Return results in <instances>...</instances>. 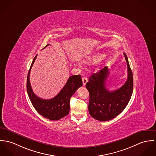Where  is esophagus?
<instances>
[{
    "instance_id": "obj_1",
    "label": "esophagus",
    "mask_w": 156,
    "mask_h": 156,
    "mask_svg": "<svg viewBox=\"0 0 156 156\" xmlns=\"http://www.w3.org/2000/svg\"><path fill=\"white\" fill-rule=\"evenodd\" d=\"M82 80H83V86H85L86 84L87 83V81H88V79H87V78L86 77V76H84V77H83Z\"/></svg>"
}]
</instances>
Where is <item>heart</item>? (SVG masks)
<instances>
[{"label": "heart", "mask_w": 156, "mask_h": 156, "mask_svg": "<svg viewBox=\"0 0 156 156\" xmlns=\"http://www.w3.org/2000/svg\"><path fill=\"white\" fill-rule=\"evenodd\" d=\"M104 54L101 53H96L95 54H93L92 55H90L87 57L84 60V62L86 63H93L96 62L100 59H101L104 57Z\"/></svg>", "instance_id": "obj_1"}]
</instances>
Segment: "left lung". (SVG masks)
<instances>
[{
	"label": "left lung",
	"instance_id": "obj_1",
	"mask_svg": "<svg viewBox=\"0 0 156 156\" xmlns=\"http://www.w3.org/2000/svg\"><path fill=\"white\" fill-rule=\"evenodd\" d=\"M123 54L127 63L128 76L122 86L111 91L106 88L105 81L109 73L107 67L92 74L87 83L86 87L90 95L88 111L97 120L108 121L115 118L125 109L131 98L133 88V74L127 57Z\"/></svg>",
	"mask_w": 156,
	"mask_h": 156
}]
</instances>
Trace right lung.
Returning <instances> with one entry per match:
<instances>
[{
  "label": "right lung",
  "mask_w": 156,
  "mask_h": 156,
  "mask_svg": "<svg viewBox=\"0 0 156 156\" xmlns=\"http://www.w3.org/2000/svg\"><path fill=\"white\" fill-rule=\"evenodd\" d=\"M49 45L47 44L44 48ZM36 57L37 55L34 58L27 75V91L29 98L39 114L51 120H60L69 114L70 99L76 90L83 86L81 76L80 75L70 76L65 86L54 98L51 99H42L35 95L29 80L30 72Z\"/></svg>",
  "instance_id": "right-lung-1"
}]
</instances>
